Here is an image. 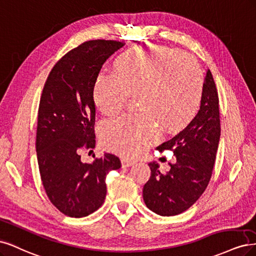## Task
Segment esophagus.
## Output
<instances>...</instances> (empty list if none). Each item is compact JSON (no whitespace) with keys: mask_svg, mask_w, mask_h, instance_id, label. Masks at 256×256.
Returning a JSON list of instances; mask_svg holds the SVG:
<instances>
[{"mask_svg":"<svg viewBox=\"0 0 256 256\" xmlns=\"http://www.w3.org/2000/svg\"><path fill=\"white\" fill-rule=\"evenodd\" d=\"M134 164H135L134 162H132V160H128V158H123V160H121V164H122V167H123V168H128V167L133 166Z\"/></svg>","mask_w":256,"mask_h":256,"instance_id":"1","label":"esophagus"}]
</instances>
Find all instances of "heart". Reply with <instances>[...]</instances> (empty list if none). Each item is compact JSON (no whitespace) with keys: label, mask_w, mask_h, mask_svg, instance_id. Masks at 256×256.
Instances as JSON below:
<instances>
[{"label":"heart","mask_w":256,"mask_h":256,"mask_svg":"<svg viewBox=\"0 0 256 256\" xmlns=\"http://www.w3.org/2000/svg\"><path fill=\"white\" fill-rule=\"evenodd\" d=\"M203 74L192 56L174 48L149 44L132 48L112 64V74H98L94 101L106 116L120 112L128 96H137L142 114L106 120L98 128L103 146L134 158L160 139L155 121L168 132L183 128L199 110Z\"/></svg>","instance_id":"b5f03b06"}]
</instances>
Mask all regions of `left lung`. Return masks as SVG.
<instances>
[{
  "instance_id": "obj_1",
  "label": "left lung",
  "mask_w": 256,
  "mask_h": 256,
  "mask_svg": "<svg viewBox=\"0 0 256 256\" xmlns=\"http://www.w3.org/2000/svg\"><path fill=\"white\" fill-rule=\"evenodd\" d=\"M220 139L219 98L212 72L206 71L200 110L178 134L156 149L172 150L176 164L167 174L149 162L151 176L144 186L146 208L160 216H176L199 199L212 176Z\"/></svg>"
}]
</instances>
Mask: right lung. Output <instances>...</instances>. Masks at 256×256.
<instances>
[{
    "label": "right lung",
    "mask_w": 256,
    "mask_h": 256,
    "mask_svg": "<svg viewBox=\"0 0 256 256\" xmlns=\"http://www.w3.org/2000/svg\"><path fill=\"white\" fill-rule=\"evenodd\" d=\"M123 46L92 40L73 48L54 66L40 98L36 136L40 176L48 199L69 217H86L100 208L106 176L121 167L112 154L86 164L80 153L96 146L94 82L106 60Z\"/></svg>",
    "instance_id": "1"
}]
</instances>
